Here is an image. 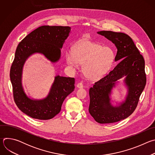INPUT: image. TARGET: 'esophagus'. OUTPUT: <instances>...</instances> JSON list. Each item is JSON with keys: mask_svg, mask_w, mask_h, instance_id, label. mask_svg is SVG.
Segmentation results:
<instances>
[{"mask_svg": "<svg viewBox=\"0 0 155 155\" xmlns=\"http://www.w3.org/2000/svg\"><path fill=\"white\" fill-rule=\"evenodd\" d=\"M77 87L78 88H83V84L82 83H78L77 84Z\"/></svg>", "mask_w": 155, "mask_h": 155, "instance_id": "obj_1", "label": "esophagus"}]
</instances>
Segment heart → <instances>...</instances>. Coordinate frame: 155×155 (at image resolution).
Instances as JSON below:
<instances>
[{
    "label": "heart",
    "mask_w": 155,
    "mask_h": 155,
    "mask_svg": "<svg viewBox=\"0 0 155 155\" xmlns=\"http://www.w3.org/2000/svg\"><path fill=\"white\" fill-rule=\"evenodd\" d=\"M65 59L71 67L83 64L84 75L91 80H96L105 75L111 69L115 59L112 49L100 44L84 40L77 43L72 51L65 53Z\"/></svg>",
    "instance_id": "b5f03b06"
}]
</instances>
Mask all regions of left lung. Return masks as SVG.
<instances>
[{"label": "left lung", "instance_id": "8db88e82", "mask_svg": "<svg viewBox=\"0 0 155 155\" xmlns=\"http://www.w3.org/2000/svg\"><path fill=\"white\" fill-rule=\"evenodd\" d=\"M97 34L115 44L117 48L115 61L121 62L90 87L89 112L99 123H112L127 118L135 110L146 84L145 61L128 35L108 31ZM123 78L127 94L124 101L114 106L110 97L111 91L118 80Z\"/></svg>", "mask_w": 155, "mask_h": 155}]
</instances>
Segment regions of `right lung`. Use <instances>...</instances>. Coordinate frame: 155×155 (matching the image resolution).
Returning a JSON list of instances; mask_svg holds the SVG:
<instances>
[{
  "instance_id": "1",
  "label": "right lung",
  "mask_w": 155,
  "mask_h": 155,
  "mask_svg": "<svg viewBox=\"0 0 155 155\" xmlns=\"http://www.w3.org/2000/svg\"><path fill=\"white\" fill-rule=\"evenodd\" d=\"M71 30L69 26H42L29 34L16 48L10 73L13 97L21 111L32 118L47 120L58 114L64 99L75 89V78L56 75L46 97L31 99L22 84L24 65L35 53L43 54L52 63L59 61L61 50Z\"/></svg>"
}]
</instances>
